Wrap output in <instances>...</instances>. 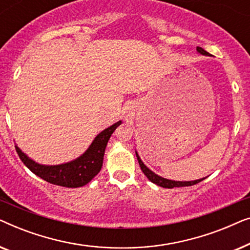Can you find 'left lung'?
Returning <instances> with one entry per match:
<instances>
[{
  "instance_id": "1",
  "label": "left lung",
  "mask_w": 250,
  "mask_h": 250,
  "mask_svg": "<svg viewBox=\"0 0 250 250\" xmlns=\"http://www.w3.org/2000/svg\"><path fill=\"white\" fill-rule=\"evenodd\" d=\"M197 51L201 54H205V56H209V53H208L207 51H205L203 47H200V46H197ZM136 157H138L139 165H140V167H141L142 172L145 173V175L148 177V179L151 181L152 183H155L159 187L168 188V189H172V188H179V187H190V186H194V184L199 183L204 180V179H200V180H196V181H190V182H180V181H172V180L164 179V177H160L157 175V174L151 172V170H150L148 167H146L145 164L142 163V160L140 159L138 153H136Z\"/></svg>"
}]
</instances>
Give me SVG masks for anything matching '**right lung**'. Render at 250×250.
I'll list each match as a JSON object with an SVG mask.
<instances>
[{
    "instance_id": "obj_1",
    "label": "right lung",
    "mask_w": 250,
    "mask_h": 250,
    "mask_svg": "<svg viewBox=\"0 0 250 250\" xmlns=\"http://www.w3.org/2000/svg\"><path fill=\"white\" fill-rule=\"evenodd\" d=\"M122 122L115 123L110 127L102 131L92 142L84 155L74 162L57 166L40 165L28 158L18 146H16L17 153L21 162L35 174L46 182L66 188H80L87 184L100 172L104 163V150L110 136Z\"/></svg>"
}]
</instances>
